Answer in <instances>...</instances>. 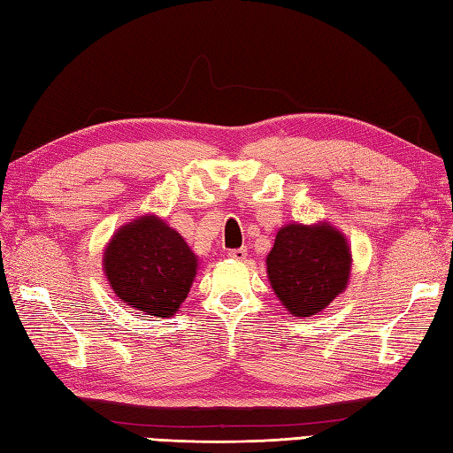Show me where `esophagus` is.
<instances>
[{
  "instance_id": "obj_1",
  "label": "esophagus",
  "mask_w": 453,
  "mask_h": 453,
  "mask_svg": "<svg viewBox=\"0 0 453 453\" xmlns=\"http://www.w3.org/2000/svg\"><path fill=\"white\" fill-rule=\"evenodd\" d=\"M229 258H234V261H243V258L247 257V249H232V251L227 253Z\"/></svg>"
}]
</instances>
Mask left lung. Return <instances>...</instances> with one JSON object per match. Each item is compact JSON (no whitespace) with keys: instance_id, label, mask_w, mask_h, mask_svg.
Returning a JSON list of instances; mask_svg holds the SVG:
<instances>
[{"instance_id":"obj_1","label":"left lung","mask_w":453,"mask_h":453,"mask_svg":"<svg viewBox=\"0 0 453 453\" xmlns=\"http://www.w3.org/2000/svg\"><path fill=\"white\" fill-rule=\"evenodd\" d=\"M350 266L352 255L346 237L326 221L280 227L266 257L273 290L294 317L323 311L346 290Z\"/></svg>"}]
</instances>
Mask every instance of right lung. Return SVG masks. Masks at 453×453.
Returning a JSON list of instances; mask_svg holds the SVG:
<instances>
[{"label": "right lung", "instance_id": "right-lung-1", "mask_svg": "<svg viewBox=\"0 0 453 453\" xmlns=\"http://www.w3.org/2000/svg\"><path fill=\"white\" fill-rule=\"evenodd\" d=\"M198 257L153 214L128 221L112 235L103 271L119 300L143 315L171 317L187 300Z\"/></svg>", "mask_w": 453, "mask_h": 453}]
</instances>
